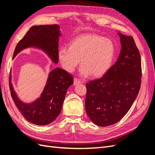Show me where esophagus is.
I'll list each match as a JSON object with an SVG mask.
<instances>
[{"mask_svg":"<svg viewBox=\"0 0 155 155\" xmlns=\"http://www.w3.org/2000/svg\"><path fill=\"white\" fill-rule=\"evenodd\" d=\"M82 83H83V81L81 80H80V79H79L78 78L74 79V85H78V84Z\"/></svg>","mask_w":155,"mask_h":155,"instance_id":"obj_1","label":"esophagus"}]
</instances>
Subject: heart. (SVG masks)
<instances>
[{
	"label": "heart",
	"instance_id": "1",
	"mask_svg": "<svg viewBox=\"0 0 155 155\" xmlns=\"http://www.w3.org/2000/svg\"><path fill=\"white\" fill-rule=\"evenodd\" d=\"M115 54V46L112 41L101 35L87 34L74 39L70 47L62 46L58 51V58L63 68L72 72L81 62L79 73L83 77L92 74L101 77L110 69Z\"/></svg>",
	"mask_w": 155,
	"mask_h": 155
}]
</instances>
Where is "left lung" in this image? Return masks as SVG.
<instances>
[{
  "instance_id": "left-lung-1",
  "label": "left lung",
  "mask_w": 155,
  "mask_h": 155,
  "mask_svg": "<svg viewBox=\"0 0 155 155\" xmlns=\"http://www.w3.org/2000/svg\"><path fill=\"white\" fill-rule=\"evenodd\" d=\"M118 34L121 48L117 61L102 78L86 84L87 114L100 127L113 125L127 113L141 85L139 50L132 36Z\"/></svg>"
}]
</instances>
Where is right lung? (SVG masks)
I'll return each mask as SVG.
<instances>
[{
  "mask_svg": "<svg viewBox=\"0 0 155 155\" xmlns=\"http://www.w3.org/2000/svg\"><path fill=\"white\" fill-rule=\"evenodd\" d=\"M59 26L40 25L31 27L24 37L17 43L13 59L25 48H39L48 55L52 61H59V37L61 35ZM9 84L11 95L18 109L30 122L46 125L54 121L61 111L68 88L73 84V77L63 69L55 68L49 73L46 84L41 96L31 104L21 101L14 91L10 72Z\"/></svg>",
  "mask_w": 155,
  "mask_h": 155,
  "instance_id": "obj_1",
  "label": "right lung"
}]
</instances>
